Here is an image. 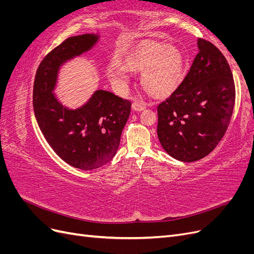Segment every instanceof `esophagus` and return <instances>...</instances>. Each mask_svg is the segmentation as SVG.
<instances>
[{
    "label": "esophagus",
    "mask_w": 254,
    "mask_h": 254,
    "mask_svg": "<svg viewBox=\"0 0 254 254\" xmlns=\"http://www.w3.org/2000/svg\"><path fill=\"white\" fill-rule=\"evenodd\" d=\"M131 108H132V110L135 111V112H141V111H143V110L145 109V106L142 105V104L139 103V102H134V103H132V105H131Z\"/></svg>",
    "instance_id": "obj_1"
}]
</instances>
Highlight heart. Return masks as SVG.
<instances>
[{
  "instance_id": "1",
  "label": "heart",
  "mask_w": 254,
  "mask_h": 254,
  "mask_svg": "<svg viewBox=\"0 0 254 254\" xmlns=\"http://www.w3.org/2000/svg\"><path fill=\"white\" fill-rule=\"evenodd\" d=\"M129 72H142L140 82L146 93L153 97H165L181 83L186 72V57L170 45L150 43L129 53L123 64L112 60L107 67V76L120 93L130 82Z\"/></svg>"
}]
</instances>
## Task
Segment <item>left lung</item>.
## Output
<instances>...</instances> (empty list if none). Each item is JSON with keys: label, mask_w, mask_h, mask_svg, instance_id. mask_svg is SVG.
I'll return each instance as SVG.
<instances>
[{"label": "left lung", "mask_w": 254, "mask_h": 254, "mask_svg": "<svg viewBox=\"0 0 254 254\" xmlns=\"http://www.w3.org/2000/svg\"><path fill=\"white\" fill-rule=\"evenodd\" d=\"M188 75L165 102L158 106L157 133L172 158L195 162L216 147L231 120L235 88L221 52L203 39Z\"/></svg>", "instance_id": "8db88e82"}]
</instances>
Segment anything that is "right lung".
<instances>
[{"label":"right lung","mask_w":254,"mask_h":254,"mask_svg":"<svg viewBox=\"0 0 254 254\" xmlns=\"http://www.w3.org/2000/svg\"><path fill=\"white\" fill-rule=\"evenodd\" d=\"M99 38L98 33L67 38L41 61L34 82V112L45 140L59 158L81 171L96 170L113 159L131 107L111 92L96 90L73 109L54 93L60 67L93 49Z\"/></svg>","instance_id":"right-lung-1"}]
</instances>
